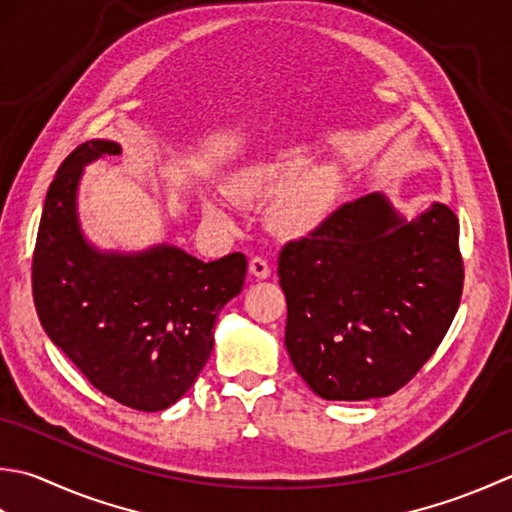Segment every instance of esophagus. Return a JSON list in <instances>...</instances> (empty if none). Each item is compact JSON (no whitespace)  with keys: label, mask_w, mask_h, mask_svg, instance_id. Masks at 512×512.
Here are the masks:
<instances>
[{"label":"esophagus","mask_w":512,"mask_h":512,"mask_svg":"<svg viewBox=\"0 0 512 512\" xmlns=\"http://www.w3.org/2000/svg\"><path fill=\"white\" fill-rule=\"evenodd\" d=\"M249 271H252V276H256V278H269L271 267L267 263V258L252 256L249 258Z\"/></svg>","instance_id":"obj_1"}]
</instances>
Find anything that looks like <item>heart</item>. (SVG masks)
<instances>
[{
	"instance_id": "heart-1",
	"label": "heart",
	"mask_w": 512,
	"mask_h": 512,
	"mask_svg": "<svg viewBox=\"0 0 512 512\" xmlns=\"http://www.w3.org/2000/svg\"><path fill=\"white\" fill-rule=\"evenodd\" d=\"M307 168V159L300 152H280L271 159L247 165L238 172L229 192L238 201H269L278 196L271 207V223L283 234L300 236L314 229L327 207L325 183L316 174H300ZM205 210L210 216H225L223 205L207 201Z\"/></svg>"
}]
</instances>
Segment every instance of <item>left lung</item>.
<instances>
[{
	"mask_svg": "<svg viewBox=\"0 0 512 512\" xmlns=\"http://www.w3.org/2000/svg\"><path fill=\"white\" fill-rule=\"evenodd\" d=\"M285 344L325 400L387 398L424 367L464 289L460 221L435 203L415 221L382 194L356 198L278 258Z\"/></svg>",
	"mask_w": 512,
	"mask_h": 512,
	"instance_id": "left-lung-1",
	"label": "left lung"
}]
</instances>
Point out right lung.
<instances>
[{"instance_id": "obj_1", "label": "right lung", "mask_w": 512, "mask_h": 512, "mask_svg": "<svg viewBox=\"0 0 512 512\" xmlns=\"http://www.w3.org/2000/svg\"><path fill=\"white\" fill-rule=\"evenodd\" d=\"M114 154V141H88L59 165L33 252L35 309L92 387L130 409L163 411L210 358L216 316L241 294L247 258L203 263L168 245L139 256L92 249L77 225V183L83 165Z\"/></svg>"}]
</instances>
